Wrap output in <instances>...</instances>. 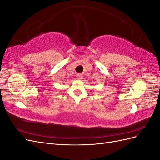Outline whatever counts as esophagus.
Segmentation results:
<instances>
[{
    "mask_svg": "<svg viewBox=\"0 0 160 160\" xmlns=\"http://www.w3.org/2000/svg\"><path fill=\"white\" fill-rule=\"evenodd\" d=\"M77 78L79 79V80H81V79H82V78H83V75H82L81 74H77Z\"/></svg>",
    "mask_w": 160,
    "mask_h": 160,
    "instance_id": "1",
    "label": "esophagus"
}]
</instances>
